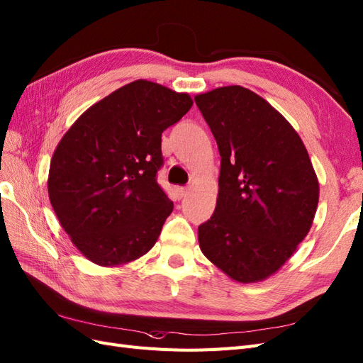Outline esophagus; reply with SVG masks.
<instances>
[{
  "instance_id": "obj_1",
  "label": "esophagus",
  "mask_w": 363,
  "mask_h": 363,
  "mask_svg": "<svg viewBox=\"0 0 363 363\" xmlns=\"http://www.w3.org/2000/svg\"><path fill=\"white\" fill-rule=\"evenodd\" d=\"M188 192H189L188 188H177V189H175V194H177L179 199H183V196L188 195Z\"/></svg>"
}]
</instances>
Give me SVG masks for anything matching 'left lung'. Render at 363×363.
<instances>
[{"label": "left lung", "instance_id": "left-lung-1", "mask_svg": "<svg viewBox=\"0 0 363 363\" xmlns=\"http://www.w3.org/2000/svg\"><path fill=\"white\" fill-rule=\"evenodd\" d=\"M216 140L221 169L215 212L199 227L203 255L240 283L284 265L309 233L320 184L298 133L242 86L195 96Z\"/></svg>", "mask_w": 363, "mask_h": 363}]
</instances>
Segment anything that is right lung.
I'll return each mask as SVG.
<instances>
[{
	"instance_id": "obj_1",
	"label": "right lung",
	"mask_w": 363,
	"mask_h": 363,
	"mask_svg": "<svg viewBox=\"0 0 363 363\" xmlns=\"http://www.w3.org/2000/svg\"><path fill=\"white\" fill-rule=\"evenodd\" d=\"M191 107L188 94L136 80L87 108L59 142L50 201L72 244L96 265H123L156 244L174 208L157 183L162 133Z\"/></svg>"
}]
</instances>
